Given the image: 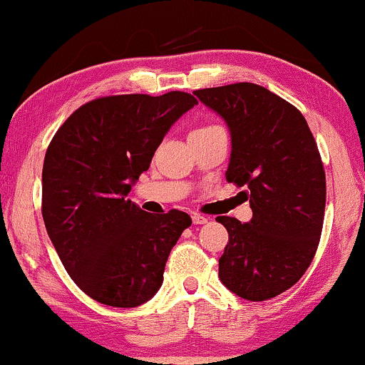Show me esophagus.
<instances>
[{
  "instance_id": "esophagus-1",
  "label": "esophagus",
  "mask_w": 365,
  "mask_h": 365,
  "mask_svg": "<svg viewBox=\"0 0 365 365\" xmlns=\"http://www.w3.org/2000/svg\"><path fill=\"white\" fill-rule=\"evenodd\" d=\"M192 221H194V225H205V222H207V217L205 216H202V214H194V216H192Z\"/></svg>"
}]
</instances>
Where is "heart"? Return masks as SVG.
I'll return each instance as SVG.
<instances>
[{
    "label": "heart",
    "mask_w": 365,
    "mask_h": 365,
    "mask_svg": "<svg viewBox=\"0 0 365 365\" xmlns=\"http://www.w3.org/2000/svg\"><path fill=\"white\" fill-rule=\"evenodd\" d=\"M214 127H217V125H202V127H197V129L192 130L190 134H199V133H205V130H210V129H214Z\"/></svg>",
    "instance_id": "1"
}]
</instances>
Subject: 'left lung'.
Here are the masks:
<instances>
[{
  "mask_svg": "<svg viewBox=\"0 0 365 365\" xmlns=\"http://www.w3.org/2000/svg\"><path fill=\"white\" fill-rule=\"evenodd\" d=\"M226 120V180L245 187L253 217L219 216L227 230L219 279L248 301L279 296L313 262L323 230L327 178L308 122L294 105L255 83L195 90Z\"/></svg>",
  "mask_w": 365,
  "mask_h": 365,
  "instance_id": "obj_1",
  "label": "left lung"
}]
</instances>
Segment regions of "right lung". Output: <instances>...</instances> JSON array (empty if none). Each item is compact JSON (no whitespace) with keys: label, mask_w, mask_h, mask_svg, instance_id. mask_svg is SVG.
I'll return each instance as SVG.
<instances>
[{"label":"right lung","mask_w":365,"mask_h":365,"mask_svg":"<svg viewBox=\"0 0 365 365\" xmlns=\"http://www.w3.org/2000/svg\"><path fill=\"white\" fill-rule=\"evenodd\" d=\"M194 105L185 91L102 96L74 110L52 138L42 217L66 272L91 299L135 308L163 284L168 255L192 219L177 209L153 216L127 194Z\"/></svg>","instance_id":"1"}]
</instances>
